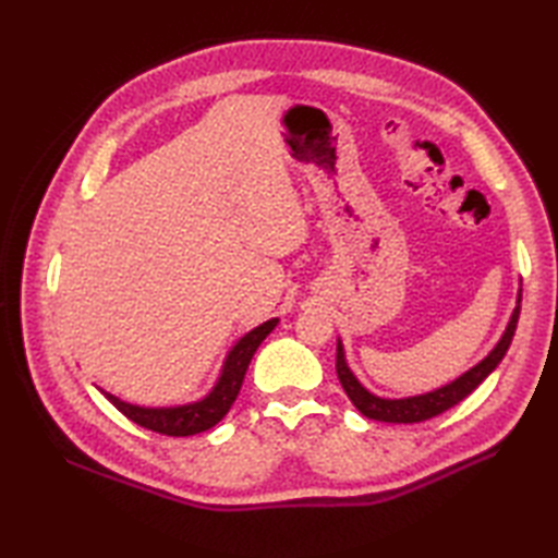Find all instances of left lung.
Masks as SVG:
<instances>
[{
	"label": "left lung",
	"mask_w": 558,
	"mask_h": 558,
	"mask_svg": "<svg viewBox=\"0 0 558 558\" xmlns=\"http://www.w3.org/2000/svg\"><path fill=\"white\" fill-rule=\"evenodd\" d=\"M518 316H520V300H518L511 322H508L504 338L499 340V345L489 352V357L482 360L475 369H470L468 374L456 378L453 384L434 390V393L417 396V398H402V400H386V398L372 396L369 390H366L348 369L345 354H342L340 342L336 350V372H338L342 388H345L348 398L352 400V405L357 408L364 417L376 420V422H393V424H412V422L432 420V417H436V414H441L453 405H458L460 400H465L472 390H475L484 381V378H487L496 369V366H499L504 354L508 352V345H511V340L515 336Z\"/></svg>",
	"instance_id": "8db88e82"
}]
</instances>
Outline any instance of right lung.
Wrapping results in <instances>:
<instances>
[{"label":"right lung","instance_id":"right-lung-1","mask_svg":"<svg viewBox=\"0 0 558 558\" xmlns=\"http://www.w3.org/2000/svg\"><path fill=\"white\" fill-rule=\"evenodd\" d=\"M278 318H270V322L260 324L254 328L252 333H246L232 352L228 354V362H225V369L218 386L210 390V396L204 398L201 402H194V405H182V408H136L129 405V402H122L120 398H114L110 393H105L112 405L120 410L126 420L136 422L144 429H150L162 436H194L216 426L228 410L232 408V402L240 393L244 374L248 369V362H252L256 348L264 342V338L276 328Z\"/></svg>","mask_w":558,"mask_h":558}]
</instances>
